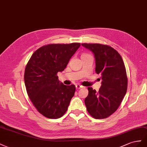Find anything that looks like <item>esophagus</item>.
I'll return each mask as SVG.
<instances>
[{
  "instance_id": "34e87169",
  "label": "esophagus",
  "mask_w": 147,
  "mask_h": 147,
  "mask_svg": "<svg viewBox=\"0 0 147 147\" xmlns=\"http://www.w3.org/2000/svg\"><path fill=\"white\" fill-rule=\"evenodd\" d=\"M83 86H81V85H79V84H76V89H81V88H82Z\"/></svg>"
}]
</instances>
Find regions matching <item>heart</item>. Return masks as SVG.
Returning <instances> with one entry per match:
<instances>
[{
	"mask_svg": "<svg viewBox=\"0 0 147 147\" xmlns=\"http://www.w3.org/2000/svg\"><path fill=\"white\" fill-rule=\"evenodd\" d=\"M88 55V54H83L82 55Z\"/></svg>",
	"mask_w": 147,
	"mask_h": 147,
	"instance_id": "b5f03b06",
	"label": "heart"
}]
</instances>
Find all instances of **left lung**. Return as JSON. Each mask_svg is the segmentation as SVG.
Returning <instances> with one entry per match:
<instances>
[{"mask_svg": "<svg viewBox=\"0 0 147 147\" xmlns=\"http://www.w3.org/2000/svg\"><path fill=\"white\" fill-rule=\"evenodd\" d=\"M94 53L95 72L101 74L102 86L97 92L88 87L84 102L88 113L95 119L111 115L119 107L126 94L127 78L119 53L110 46L100 44H82Z\"/></svg>", "mask_w": 147, "mask_h": 147, "instance_id": "8db88e82", "label": "left lung"}]
</instances>
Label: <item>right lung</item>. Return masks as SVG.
Masks as SVG:
<instances>
[{"label": "right lung", "mask_w": 147, "mask_h": 147, "mask_svg": "<svg viewBox=\"0 0 147 147\" xmlns=\"http://www.w3.org/2000/svg\"><path fill=\"white\" fill-rule=\"evenodd\" d=\"M80 43L49 44L32 54L24 71V84L31 101L40 114L57 119L68 110L74 95V85L66 86L58 80Z\"/></svg>", "instance_id": "right-lung-1"}]
</instances>
